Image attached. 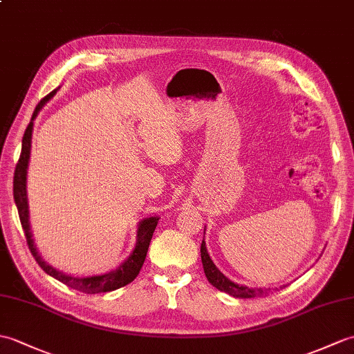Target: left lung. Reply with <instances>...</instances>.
Instances as JSON below:
<instances>
[{
  "mask_svg": "<svg viewBox=\"0 0 354 354\" xmlns=\"http://www.w3.org/2000/svg\"><path fill=\"white\" fill-rule=\"evenodd\" d=\"M201 258H202V264H203V271L205 276L209 281V283L212 286H216L217 290L227 292L232 297H241V299H250V297H262V295H267L268 291L267 290H258V288H249V286H243L234 283L232 281H229L226 276H223V273H220L218 268L214 266V262L211 261L209 254L207 248H205V241H202L201 245Z\"/></svg>",
  "mask_w": 354,
  "mask_h": 354,
  "instance_id": "1",
  "label": "left lung"
}]
</instances>
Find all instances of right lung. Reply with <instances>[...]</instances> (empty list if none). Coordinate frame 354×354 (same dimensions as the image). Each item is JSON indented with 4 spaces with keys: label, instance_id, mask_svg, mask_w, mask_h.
Returning a JSON list of instances; mask_svg holds the SVG:
<instances>
[{
    "label": "right lung",
    "instance_id": "1",
    "mask_svg": "<svg viewBox=\"0 0 354 354\" xmlns=\"http://www.w3.org/2000/svg\"><path fill=\"white\" fill-rule=\"evenodd\" d=\"M57 90H53L51 93L46 95L42 101H40L36 105V110L32 113L31 122L28 123V127L24 133L22 137V149L18 164H16L15 169V176H13V197H15V203L16 208H18L19 212V220L24 229V234H26L27 238V244L28 249L32 254V258L36 259L37 264L40 266L45 273L49 276L55 277L57 281L63 282L64 285L71 286V288L86 292V294H97V292H109L114 291L118 288H122L128 283H131L137 277L140 273V270L143 267V262L146 259V253L147 249H149V243L152 240V235L155 227H157L158 223V217H149L143 220L142 223L138 225V231H137V244L134 252L129 254V258L123 262V264L110 271V273H105L101 276H90V277H73L69 274H64L62 271L53 268L51 266H48L46 262L40 258V254L37 253L35 243H32L31 238V231H30V223H28V203H27V190H26V184H27V167H28V158H30V147H31V133H32V120L37 116V113L40 109L45 105L48 100H51Z\"/></svg>",
    "mask_w": 354,
    "mask_h": 354
}]
</instances>
